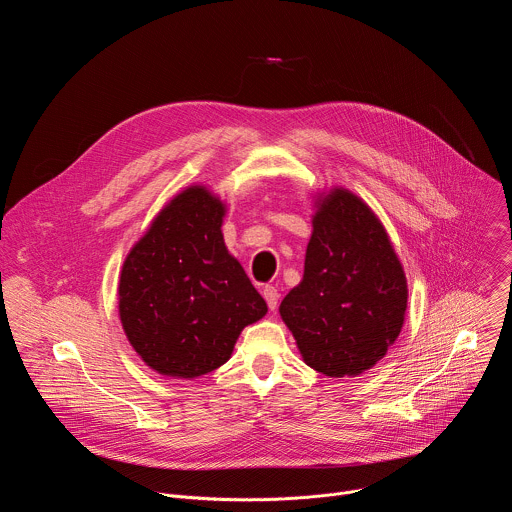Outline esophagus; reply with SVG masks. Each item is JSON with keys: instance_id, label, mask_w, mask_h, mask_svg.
<instances>
[{"instance_id": "34e87169", "label": "esophagus", "mask_w": 512, "mask_h": 512, "mask_svg": "<svg viewBox=\"0 0 512 512\" xmlns=\"http://www.w3.org/2000/svg\"><path fill=\"white\" fill-rule=\"evenodd\" d=\"M263 298H265L269 310H275V308H277V302H279V291H277L273 285H265V287H263Z\"/></svg>"}]
</instances>
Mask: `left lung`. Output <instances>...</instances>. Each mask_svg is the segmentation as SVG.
Listing matches in <instances>:
<instances>
[{"label":"left lung","mask_w":512,"mask_h":512,"mask_svg":"<svg viewBox=\"0 0 512 512\" xmlns=\"http://www.w3.org/2000/svg\"><path fill=\"white\" fill-rule=\"evenodd\" d=\"M304 277L279 306L314 371L342 379L373 369L397 340L407 277L373 208L334 186L314 196Z\"/></svg>","instance_id":"1"}]
</instances>
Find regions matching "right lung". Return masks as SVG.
<instances>
[{"label": "right lung", "mask_w": 512, "mask_h": 512, "mask_svg": "<svg viewBox=\"0 0 512 512\" xmlns=\"http://www.w3.org/2000/svg\"><path fill=\"white\" fill-rule=\"evenodd\" d=\"M227 204L202 184L178 192L127 253L119 275L123 332L148 367L196 379L225 364L245 326L267 314L223 237Z\"/></svg>", "instance_id": "obj_1"}]
</instances>
